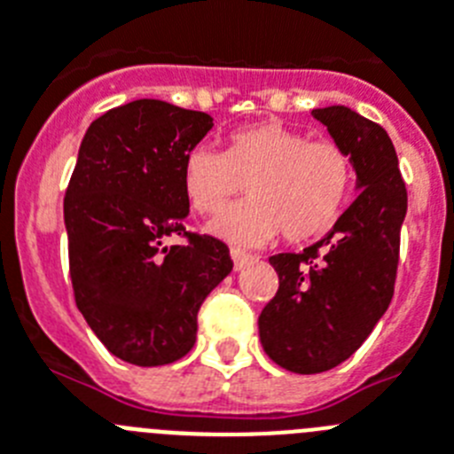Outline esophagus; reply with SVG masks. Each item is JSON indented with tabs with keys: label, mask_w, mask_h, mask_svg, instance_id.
<instances>
[{
	"label": "esophagus",
	"mask_w": 454,
	"mask_h": 454,
	"mask_svg": "<svg viewBox=\"0 0 454 454\" xmlns=\"http://www.w3.org/2000/svg\"><path fill=\"white\" fill-rule=\"evenodd\" d=\"M231 257L232 262H235V269L239 271V269H244L247 264H251L253 260H255V255H251V253L242 251V248H231Z\"/></svg>",
	"instance_id": "34e87169"
}]
</instances>
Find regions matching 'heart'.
Masks as SVG:
<instances>
[{"label": "heart", "mask_w": 454, "mask_h": 454, "mask_svg": "<svg viewBox=\"0 0 454 454\" xmlns=\"http://www.w3.org/2000/svg\"><path fill=\"white\" fill-rule=\"evenodd\" d=\"M350 156L337 142L309 140L280 121L235 130L228 151L199 145L183 162L190 206L215 215L244 185L255 201L228 207L207 223L210 235L237 247H260L285 231L305 242L333 228L353 190Z\"/></svg>", "instance_id": "1"}]
</instances>
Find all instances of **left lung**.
I'll list each match as a JSON object with an SVG mask.
<instances>
[{"instance_id": "8db88e82", "label": "left lung", "mask_w": 454, "mask_h": 454, "mask_svg": "<svg viewBox=\"0 0 454 454\" xmlns=\"http://www.w3.org/2000/svg\"><path fill=\"white\" fill-rule=\"evenodd\" d=\"M312 115L350 156L359 197L324 239L269 257L278 292L257 318L260 341L278 366L303 375L348 359L387 312L407 212L405 181L387 130L346 106Z\"/></svg>"}]
</instances>
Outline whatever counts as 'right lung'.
I'll return each instance as SVG.
<instances>
[{
	"label": "right lung",
	"instance_id": "right-lung-1",
	"mask_svg": "<svg viewBox=\"0 0 454 454\" xmlns=\"http://www.w3.org/2000/svg\"><path fill=\"white\" fill-rule=\"evenodd\" d=\"M210 129L207 113L137 99L92 121L81 142L63 203L74 301L130 364L190 353L199 308L232 269L226 244L183 226V162ZM174 234L188 244L169 247Z\"/></svg>",
	"mask_w": 454,
	"mask_h": 454
}]
</instances>
